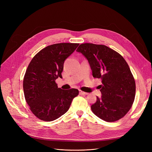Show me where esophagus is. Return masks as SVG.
I'll return each instance as SVG.
<instances>
[{"instance_id":"1","label":"esophagus","mask_w":152,"mask_h":152,"mask_svg":"<svg viewBox=\"0 0 152 152\" xmlns=\"http://www.w3.org/2000/svg\"><path fill=\"white\" fill-rule=\"evenodd\" d=\"M79 94H80V95H87V94H88V93H85V92H84V91H79Z\"/></svg>"}]
</instances>
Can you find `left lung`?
Segmentation results:
<instances>
[{
	"mask_svg": "<svg viewBox=\"0 0 152 152\" xmlns=\"http://www.w3.org/2000/svg\"><path fill=\"white\" fill-rule=\"evenodd\" d=\"M77 51L87 59L93 76L101 79L102 97L97 96L91 110L107 122H115L129 112L134 102L135 80L128 64L120 54L104 45L80 44Z\"/></svg>",
	"mask_w": 152,
	"mask_h": 152,
	"instance_id": "obj_1",
	"label": "left lung"
}]
</instances>
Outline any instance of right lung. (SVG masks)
<instances>
[{
	"label": "right lung",
	"mask_w": 152,
	"mask_h": 152,
	"mask_svg": "<svg viewBox=\"0 0 152 152\" xmlns=\"http://www.w3.org/2000/svg\"><path fill=\"white\" fill-rule=\"evenodd\" d=\"M79 45H48L35 55L27 68L23 79L25 98L32 113L40 120L50 122L60 117L79 94L77 89L58 88L55 82L62 77L64 62Z\"/></svg>",
	"instance_id": "right-lung-1"
}]
</instances>
